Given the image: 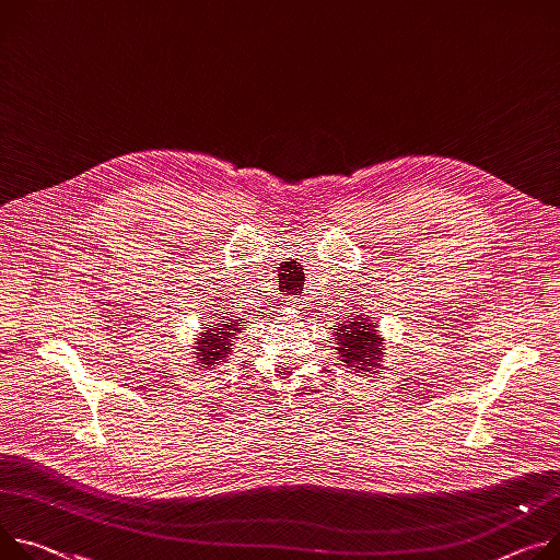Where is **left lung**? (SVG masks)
Here are the masks:
<instances>
[{
    "label": "left lung",
    "mask_w": 560,
    "mask_h": 560,
    "mask_svg": "<svg viewBox=\"0 0 560 560\" xmlns=\"http://www.w3.org/2000/svg\"><path fill=\"white\" fill-rule=\"evenodd\" d=\"M339 362L354 373H377L386 358V341L377 330L375 317L358 313L332 328Z\"/></svg>",
    "instance_id": "8db88e82"
}]
</instances>
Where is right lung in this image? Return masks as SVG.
Listing matches in <instances>:
<instances>
[{
    "label": "right lung",
    "instance_id": "obj_1",
    "mask_svg": "<svg viewBox=\"0 0 560 560\" xmlns=\"http://www.w3.org/2000/svg\"><path fill=\"white\" fill-rule=\"evenodd\" d=\"M241 324H245L241 317H225V313H217L210 324H202V330L196 339V366L202 371H210L212 366H219L232 354V346L236 339V332H241Z\"/></svg>",
    "mask_w": 560,
    "mask_h": 560
}]
</instances>
